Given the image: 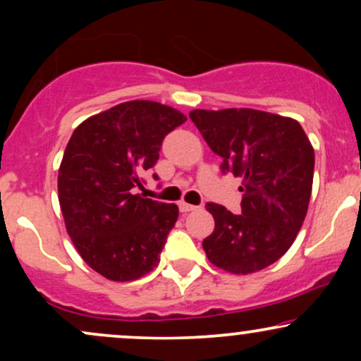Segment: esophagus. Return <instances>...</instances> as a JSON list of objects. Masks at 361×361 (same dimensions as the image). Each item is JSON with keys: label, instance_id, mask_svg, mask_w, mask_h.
I'll return each instance as SVG.
<instances>
[{"label": "esophagus", "instance_id": "esophagus-1", "mask_svg": "<svg viewBox=\"0 0 361 361\" xmlns=\"http://www.w3.org/2000/svg\"><path fill=\"white\" fill-rule=\"evenodd\" d=\"M198 207L197 205H192V204H186V202H180V210L183 214L186 212H192V210H197Z\"/></svg>", "mask_w": 361, "mask_h": 361}]
</instances>
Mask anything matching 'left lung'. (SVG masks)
Returning <instances> with one entry per match:
<instances>
[{
    "label": "left lung",
    "instance_id": "1",
    "mask_svg": "<svg viewBox=\"0 0 361 361\" xmlns=\"http://www.w3.org/2000/svg\"><path fill=\"white\" fill-rule=\"evenodd\" d=\"M190 118L222 157L221 171L243 180L241 212L207 204L215 229L207 258L246 275L280 259L300 231L312 192L314 149L297 120L251 109L193 110Z\"/></svg>",
    "mask_w": 361,
    "mask_h": 361
}]
</instances>
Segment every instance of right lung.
Wrapping results in <instances>:
<instances>
[{"mask_svg": "<svg viewBox=\"0 0 361 361\" xmlns=\"http://www.w3.org/2000/svg\"><path fill=\"white\" fill-rule=\"evenodd\" d=\"M185 122L171 106L134 100L73 132L59 168V204L78 252L105 279L135 280L159 263L178 207L144 198L137 188L164 137Z\"/></svg>", "mask_w": 361, "mask_h": 361, "instance_id": "right-lung-1", "label": "right lung"}]
</instances>
